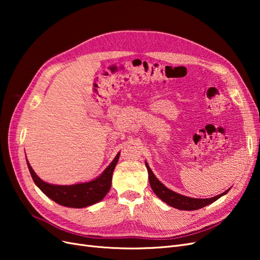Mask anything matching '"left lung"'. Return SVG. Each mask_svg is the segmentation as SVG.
<instances>
[{"label": "left lung", "instance_id": "1", "mask_svg": "<svg viewBox=\"0 0 260 260\" xmlns=\"http://www.w3.org/2000/svg\"><path fill=\"white\" fill-rule=\"evenodd\" d=\"M146 165L147 172H148V180H149V185H151L152 190L154 193L158 196V198L164 201L166 204H168L169 206L175 207L180 210H196L205 207L209 204L214 203L217 201L219 198H221L222 195L226 194L229 192V190H226L225 192L219 194L215 198H210V199H192V198H187V196H183L181 194H178L174 191L169 190L166 186H165L160 181L157 179L154 174L152 172L151 168L148 167V165Z\"/></svg>", "mask_w": 260, "mask_h": 260}]
</instances>
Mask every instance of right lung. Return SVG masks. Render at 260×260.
<instances>
[{
	"instance_id": "1",
	"label": "right lung",
	"mask_w": 260,
	"mask_h": 260,
	"mask_svg": "<svg viewBox=\"0 0 260 260\" xmlns=\"http://www.w3.org/2000/svg\"><path fill=\"white\" fill-rule=\"evenodd\" d=\"M119 159L118 154L113 162L105 169V171L95 180H92L86 183H79L74 185H54L46 183L39 178L34 169L31 168L27 161L30 175L32 177L35 183L39 188L51 200L59 205L74 208H82L93 205L105 198L112 185V177L114 169Z\"/></svg>"
}]
</instances>
